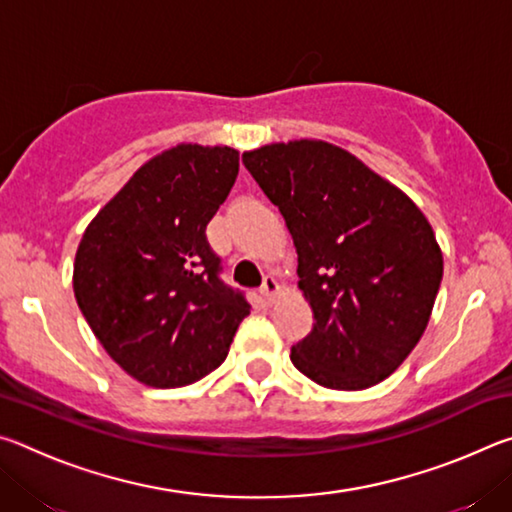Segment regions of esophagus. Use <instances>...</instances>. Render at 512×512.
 <instances>
[{"label":"esophagus","instance_id":"esophagus-1","mask_svg":"<svg viewBox=\"0 0 512 512\" xmlns=\"http://www.w3.org/2000/svg\"><path fill=\"white\" fill-rule=\"evenodd\" d=\"M277 293H280V284H277L273 275H266L262 289H259V296H262L266 302H273L277 298Z\"/></svg>","mask_w":512,"mask_h":512}]
</instances>
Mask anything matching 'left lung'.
<instances>
[{
	"mask_svg": "<svg viewBox=\"0 0 512 512\" xmlns=\"http://www.w3.org/2000/svg\"><path fill=\"white\" fill-rule=\"evenodd\" d=\"M244 164L284 216L314 311L293 366L334 391L393 375L427 329L443 280V253L418 205L320 140L266 144Z\"/></svg>",
	"mask_w": 512,
	"mask_h": 512,
	"instance_id": "1",
	"label": "left lung"
}]
</instances>
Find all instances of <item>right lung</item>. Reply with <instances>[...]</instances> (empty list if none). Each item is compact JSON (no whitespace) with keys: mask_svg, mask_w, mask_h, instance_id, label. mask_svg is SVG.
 Returning a JSON list of instances; mask_svg holds the SVG:
<instances>
[{"mask_svg":"<svg viewBox=\"0 0 512 512\" xmlns=\"http://www.w3.org/2000/svg\"><path fill=\"white\" fill-rule=\"evenodd\" d=\"M237 173L230 146L178 144L142 164L83 232L76 302L110 357L146 386L210 375L250 314L205 237Z\"/></svg>","mask_w":512,"mask_h":512,"instance_id":"1","label":"right lung"}]
</instances>
